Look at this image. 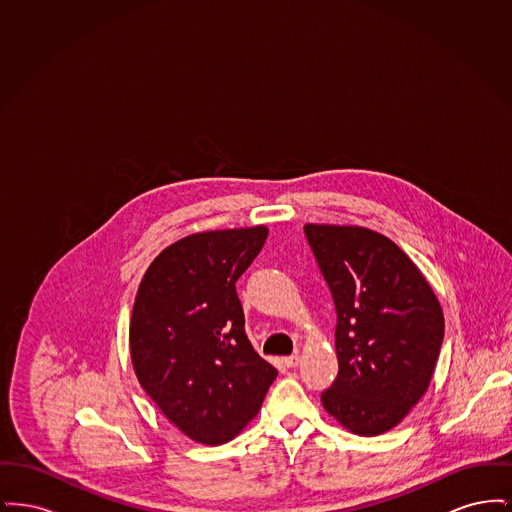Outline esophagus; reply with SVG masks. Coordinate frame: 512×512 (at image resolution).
I'll use <instances>...</instances> for the list:
<instances>
[{
  "label": "esophagus",
  "mask_w": 512,
  "mask_h": 512,
  "mask_svg": "<svg viewBox=\"0 0 512 512\" xmlns=\"http://www.w3.org/2000/svg\"><path fill=\"white\" fill-rule=\"evenodd\" d=\"M299 359H301V357L295 353V355H290V357H284V359H282V365L286 366V368H293V366L299 365Z\"/></svg>",
  "instance_id": "1"
}]
</instances>
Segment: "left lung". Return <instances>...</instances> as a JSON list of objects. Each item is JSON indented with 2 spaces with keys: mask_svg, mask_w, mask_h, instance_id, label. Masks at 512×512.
I'll list each match as a JSON object with an SVG mask.
<instances>
[{
  "mask_svg": "<svg viewBox=\"0 0 512 512\" xmlns=\"http://www.w3.org/2000/svg\"><path fill=\"white\" fill-rule=\"evenodd\" d=\"M332 293L338 376L320 399L359 436L399 424L428 390L443 343L438 297L386 236L361 226L305 224Z\"/></svg>",
  "mask_w": 512,
  "mask_h": 512,
  "instance_id": "obj_1",
  "label": "left lung"
}]
</instances>
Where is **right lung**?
<instances>
[{
    "label": "right lung",
    "instance_id": "obj_1",
    "mask_svg": "<svg viewBox=\"0 0 512 512\" xmlns=\"http://www.w3.org/2000/svg\"><path fill=\"white\" fill-rule=\"evenodd\" d=\"M267 236L265 226L186 236L149 265L134 301L136 376L172 424L205 445L234 438L278 376L245 336L236 292Z\"/></svg>",
    "mask_w": 512,
    "mask_h": 512
}]
</instances>
